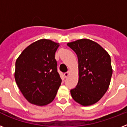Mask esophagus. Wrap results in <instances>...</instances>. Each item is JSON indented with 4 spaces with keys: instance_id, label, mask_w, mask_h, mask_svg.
I'll use <instances>...</instances> for the list:
<instances>
[{
    "instance_id": "obj_1",
    "label": "esophagus",
    "mask_w": 127,
    "mask_h": 127,
    "mask_svg": "<svg viewBox=\"0 0 127 127\" xmlns=\"http://www.w3.org/2000/svg\"><path fill=\"white\" fill-rule=\"evenodd\" d=\"M69 75H70L69 72H65V73L64 74V77H65V78H67Z\"/></svg>"
}]
</instances>
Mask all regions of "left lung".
I'll return each instance as SVG.
<instances>
[{
    "mask_svg": "<svg viewBox=\"0 0 127 127\" xmlns=\"http://www.w3.org/2000/svg\"><path fill=\"white\" fill-rule=\"evenodd\" d=\"M78 56V82L70 90L72 97L82 106L95 104L108 90L113 73L111 57L97 43L81 39L68 43Z\"/></svg>",
    "mask_w": 127,
    "mask_h": 127,
    "instance_id": "left-lung-1",
    "label": "left lung"
}]
</instances>
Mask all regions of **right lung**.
<instances>
[{
    "mask_svg": "<svg viewBox=\"0 0 127 127\" xmlns=\"http://www.w3.org/2000/svg\"><path fill=\"white\" fill-rule=\"evenodd\" d=\"M59 43L42 39L25 49L16 61L14 78L20 90L32 104L47 105L61 84L55 55Z\"/></svg>",
    "mask_w": 127,
    "mask_h": 127,
    "instance_id": "1",
    "label": "right lung"
}]
</instances>
